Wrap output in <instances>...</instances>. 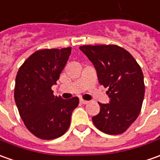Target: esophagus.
Listing matches in <instances>:
<instances>
[{
	"instance_id": "obj_1",
	"label": "esophagus",
	"mask_w": 160,
	"mask_h": 160,
	"mask_svg": "<svg viewBox=\"0 0 160 160\" xmlns=\"http://www.w3.org/2000/svg\"><path fill=\"white\" fill-rule=\"evenodd\" d=\"M80 102L81 103V104H87L88 102V101H85V100H83V99H80Z\"/></svg>"
}]
</instances>
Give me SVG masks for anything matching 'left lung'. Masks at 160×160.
<instances>
[{
	"label": "left lung",
	"instance_id": "1",
	"mask_svg": "<svg viewBox=\"0 0 160 160\" xmlns=\"http://www.w3.org/2000/svg\"><path fill=\"white\" fill-rule=\"evenodd\" d=\"M80 50L93 63L99 83L108 88L110 102H99L92 117L95 127L108 135L122 134L138 118L144 97L143 72L125 49L116 44L83 45Z\"/></svg>",
	"mask_w": 160,
	"mask_h": 160
}]
</instances>
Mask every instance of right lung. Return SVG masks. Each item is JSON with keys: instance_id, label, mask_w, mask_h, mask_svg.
I'll return each instance as SVG.
<instances>
[{"instance_id": "add662e5", "label": "right lung", "mask_w": 160, "mask_h": 160, "mask_svg": "<svg viewBox=\"0 0 160 160\" xmlns=\"http://www.w3.org/2000/svg\"><path fill=\"white\" fill-rule=\"evenodd\" d=\"M72 48L44 49L35 52L17 72L15 102L26 128L44 140L61 137L71 123L79 98L54 96L56 84L71 54Z\"/></svg>"}]
</instances>
